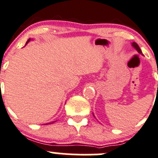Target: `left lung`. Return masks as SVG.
Returning <instances> with one entry per match:
<instances>
[{
	"label": "left lung",
	"instance_id": "8db88e82",
	"mask_svg": "<svg viewBox=\"0 0 158 158\" xmlns=\"http://www.w3.org/2000/svg\"><path fill=\"white\" fill-rule=\"evenodd\" d=\"M131 46H132V47H134V48H135V49H136V50L138 51V52H139L140 54H141V55H143V54H142V52H141V49H140L139 46H138V44H136V43H135V42H133V43H132V44H131ZM93 115H94V114H93Z\"/></svg>",
	"mask_w": 158,
	"mask_h": 158
}]
</instances>
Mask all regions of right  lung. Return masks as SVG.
<instances>
[{
    "label": "right lung",
    "mask_w": 158,
    "mask_h": 158,
    "mask_svg": "<svg viewBox=\"0 0 158 158\" xmlns=\"http://www.w3.org/2000/svg\"><path fill=\"white\" fill-rule=\"evenodd\" d=\"M30 39H29V40H28L27 41V44H28V43H29L30 42ZM53 122H52V123H53ZM48 124H51V123H48Z\"/></svg>",
    "instance_id": "add662e5"
}]
</instances>
